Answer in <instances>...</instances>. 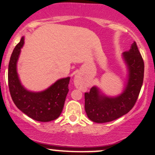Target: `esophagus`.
Returning <instances> with one entry per match:
<instances>
[{
    "label": "esophagus",
    "instance_id": "34e87169",
    "mask_svg": "<svg viewBox=\"0 0 155 155\" xmlns=\"http://www.w3.org/2000/svg\"><path fill=\"white\" fill-rule=\"evenodd\" d=\"M74 84H75V85L78 87H80L81 86H82V85H81V82H80V78H79V76H78V75H76V76H75Z\"/></svg>",
    "mask_w": 155,
    "mask_h": 155
}]
</instances>
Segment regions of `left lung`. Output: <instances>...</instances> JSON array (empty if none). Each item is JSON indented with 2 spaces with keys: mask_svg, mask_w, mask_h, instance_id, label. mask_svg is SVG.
I'll return each instance as SVG.
<instances>
[{
  "mask_svg": "<svg viewBox=\"0 0 155 155\" xmlns=\"http://www.w3.org/2000/svg\"><path fill=\"white\" fill-rule=\"evenodd\" d=\"M123 58L128 69V82L121 94L109 97L95 86L85 93V112L94 122H109L120 118L131 110L138 99L144 78V61L136 42L123 53Z\"/></svg>",
  "mask_w": 155,
  "mask_h": 155,
  "instance_id": "8db88e82",
  "label": "left lung"
}]
</instances>
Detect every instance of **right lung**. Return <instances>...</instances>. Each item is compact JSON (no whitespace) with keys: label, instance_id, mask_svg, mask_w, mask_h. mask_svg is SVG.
I'll return each instance as SVG.
<instances>
[{"label":"right lung","instance_id":"right-lung-1","mask_svg":"<svg viewBox=\"0 0 155 155\" xmlns=\"http://www.w3.org/2000/svg\"><path fill=\"white\" fill-rule=\"evenodd\" d=\"M24 37L15 46L11 54L8 68V84L11 97L18 109L37 121L47 122L60 116L69 89L70 77L61 79L46 90L32 92L21 85L16 70V64Z\"/></svg>","mask_w":155,"mask_h":155}]
</instances>
